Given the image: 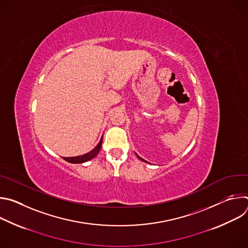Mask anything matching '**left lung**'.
Wrapping results in <instances>:
<instances>
[{
	"mask_svg": "<svg viewBox=\"0 0 248 248\" xmlns=\"http://www.w3.org/2000/svg\"><path fill=\"white\" fill-rule=\"evenodd\" d=\"M137 157H138V158H139V159H140V160H142V161H144V160H143V159H142V158H140V157H139V156H137Z\"/></svg>",
	"mask_w": 248,
	"mask_h": 248,
	"instance_id": "8db88e82",
	"label": "left lung"
}]
</instances>
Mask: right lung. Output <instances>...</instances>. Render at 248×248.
Listing matches in <instances>:
<instances>
[{
    "label": "right lung",
    "instance_id": "obj_1",
    "mask_svg": "<svg viewBox=\"0 0 248 248\" xmlns=\"http://www.w3.org/2000/svg\"><path fill=\"white\" fill-rule=\"evenodd\" d=\"M102 141H103V137L101 138L98 145L93 150H91L89 153H87V154H84V155H81V156H78V157L63 158V160L68 162V163H72V164H80V163L87 162V161H89V160H91V159H93L94 157L97 156V154L99 153V151H100V149L102 147Z\"/></svg>",
    "mask_w": 248,
    "mask_h": 248
}]
</instances>
